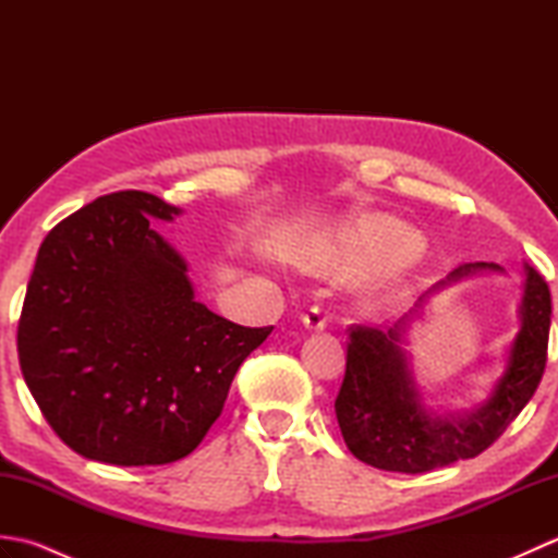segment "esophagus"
<instances>
[{"label": "esophagus", "mask_w": 558, "mask_h": 558, "mask_svg": "<svg viewBox=\"0 0 558 558\" xmlns=\"http://www.w3.org/2000/svg\"><path fill=\"white\" fill-rule=\"evenodd\" d=\"M328 310L324 304H312L310 306V312H306L304 316H302V322H304V326L306 328H312V330H322V328H326L328 326Z\"/></svg>", "instance_id": "34e87169"}]
</instances>
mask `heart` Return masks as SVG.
Masks as SVG:
<instances>
[{"mask_svg": "<svg viewBox=\"0 0 558 558\" xmlns=\"http://www.w3.org/2000/svg\"><path fill=\"white\" fill-rule=\"evenodd\" d=\"M422 242L402 222L369 216L338 236L336 246L326 256V266L340 276L376 272L405 266L420 254Z\"/></svg>", "mask_w": 558, "mask_h": 558, "instance_id": "obj_1", "label": "heart"}]
</instances>
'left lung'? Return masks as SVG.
<instances>
[{
    "mask_svg": "<svg viewBox=\"0 0 558 558\" xmlns=\"http://www.w3.org/2000/svg\"><path fill=\"white\" fill-rule=\"evenodd\" d=\"M494 264H460L448 272L460 280ZM408 318L378 330L352 324L348 328L345 378L336 398V417L350 453L386 472L422 475L484 453L523 410L547 366L551 292L535 268L527 266L520 330L492 398L475 412H426L414 388L400 338Z\"/></svg>",
    "mask_w": 558,
    "mask_h": 558,
    "instance_id": "8db88e82",
    "label": "left lung"
}]
</instances>
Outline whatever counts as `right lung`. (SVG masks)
I'll return each mask as SVG.
<instances>
[{
    "instance_id": "right-lung-1",
    "label": "right lung",
    "mask_w": 558,
    "mask_h": 558,
    "mask_svg": "<svg viewBox=\"0 0 558 558\" xmlns=\"http://www.w3.org/2000/svg\"><path fill=\"white\" fill-rule=\"evenodd\" d=\"M180 208L126 189L47 232L19 318V364L52 432L122 468L186 458L272 326L194 300L184 258L153 230Z\"/></svg>"
}]
</instances>
